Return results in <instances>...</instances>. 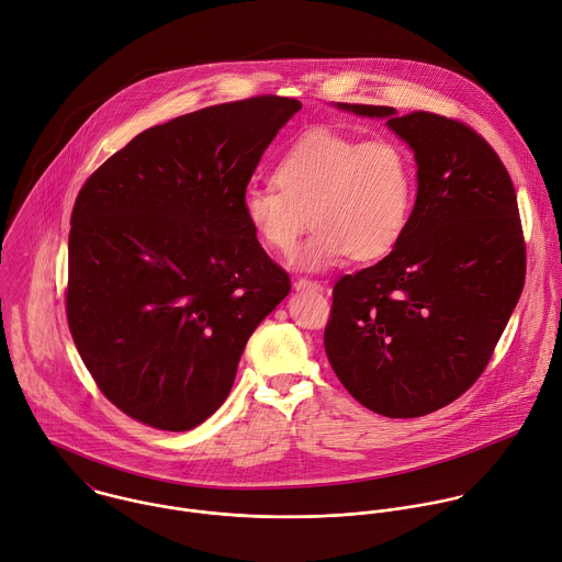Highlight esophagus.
<instances>
[{
  "label": "esophagus",
  "instance_id": "esophagus-1",
  "mask_svg": "<svg viewBox=\"0 0 562 562\" xmlns=\"http://www.w3.org/2000/svg\"><path fill=\"white\" fill-rule=\"evenodd\" d=\"M293 289H295V291H322L324 286H322L319 282H313V280H304V278H302V280H297V282L293 284Z\"/></svg>",
  "mask_w": 562,
  "mask_h": 562
}]
</instances>
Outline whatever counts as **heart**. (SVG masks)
<instances>
[{
    "label": "heart",
    "instance_id": "1",
    "mask_svg": "<svg viewBox=\"0 0 562 562\" xmlns=\"http://www.w3.org/2000/svg\"><path fill=\"white\" fill-rule=\"evenodd\" d=\"M279 187H249L243 216L276 254H291L315 227L295 265L324 271L346 260L386 258L402 243L415 203V162L395 138L363 140L337 130H311L276 162Z\"/></svg>",
    "mask_w": 562,
    "mask_h": 562
}]
</instances>
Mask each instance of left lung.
I'll use <instances>...</instances> for the list:
<instances>
[{
  "label": "left lung",
  "instance_id": "left-lung-1",
  "mask_svg": "<svg viewBox=\"0 0 562 562\" xmlns=\"http://www.w3.org/2000/svg\"><path fill=\"white\" fill-rule=\"evenodd\" d=\"M335 108L384 119L413 149L417 201L395 251L335 284L324 348L361 406L424 417L479 380L520 297L525 243L514 184L496 151L459 121Z\"/></svg>",
  "mask_w": 562,
  "mask_h": 562
}]
</instances>
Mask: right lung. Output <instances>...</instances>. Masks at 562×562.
<instances>
[{"label":"right lung","mask_w":562,"mask_h":562,"mask_svg":"<svg viewBox=\"0 0 562 562\" xmlns=\"http://www.w3.org/2000/svg\"><path fill=\"white\" fill-rule=\"evenodd\" d=\"M300 108L254 97L176 116L81 187L68 324L97 386L132 419L171 432L201 426L227 400L251 333L289 295L243 196Z\"/></svg>","instance_id":"right-lung-1"}]
</instances>
